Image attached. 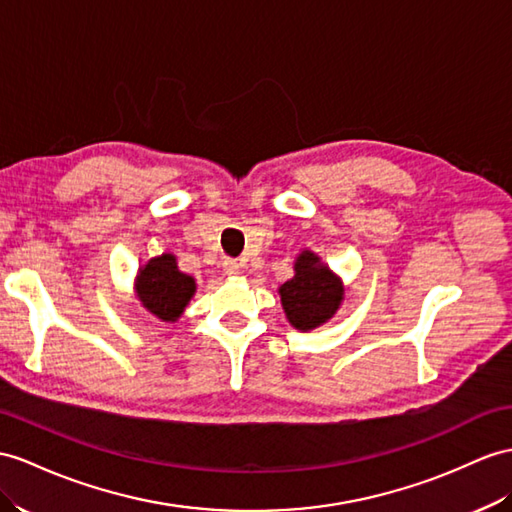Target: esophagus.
I'll use <instances>...</instances> for the list:
<instances>
[{
  "instance_id": "34e87169",
  "label": "esophagus",
  "mask_w": 512,
  "mask_h": 512,
  "mask_svg": "<svg viewBox=\"0 0 512 512\" xmlns=\"http://www.w3.org/2000/svg\"><path fill=\"white\" fill-rule=\"evenodd\" d=\"M223 271H226L228 276H236V273L241 271L239 260H234V258H226V260H223Z\"/></svg>"
}]
</instances>
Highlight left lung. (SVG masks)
Wrapping results in <instances>:
<instances>
[{"instance_id":"8db88e82","label":"left lung","mask_w":512,"mask_h":512,"mask_svg":"<svg viewBox=\"0 0 512 512\" xmlns=\"http://www.w3.org/2000/svg\"><path fill=\"white\" fill-rule=\"evenodd\" d=\"M295 276L280 286L286 319L293 328L308 332L334 317L343 302V282L321 258L304 249L295 260Z\"/></svg>"}]
</instances>
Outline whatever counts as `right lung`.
I'll return each mask as SVG.
<instances>
[{
  "instance_id": "right-lung-1",
  "label": "right lung",
  "mask_w": 512,
  "mask_h": 512,
  "mask_svg": "<svg viewBox=\"0 0 512 512\" xmlns=\"http://www.w3.org/2000/svg\"><path fill=\"white\" fill-rule=\"evenodd\" d=\"M136 297L145 310L162 321H178L195 295V280L178 269L176 256L162 254L139 269L134 282Z\"/></svg>"
}]
</instances>
